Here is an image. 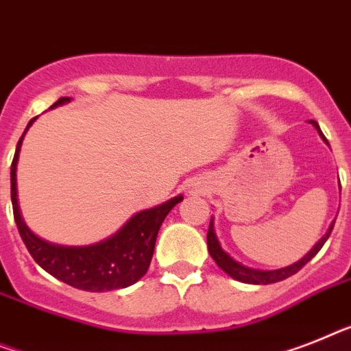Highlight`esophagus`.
<instances>
[{
  "mask_svg": "<svg viewBox=\"0 0 351 351\" xmlns=\"http://www.w3.org/2000/svg\"><path fill=\"white\" fill-rule=\"evenodd\" d=\"M195 192H201V190H197L195 186H190V188H188V193H195Z\"/></svg>",
  "mask_w": 351,
  "mask_h": 351,
  "instance_id": "1",
  "label": "esophagus"
}]
</instances>
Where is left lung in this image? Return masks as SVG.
I'll return each mask as SVG.
<instances>
[{
	"label": "left lung",
	"mask_w": 351,
	"mask_h": 351,
	"mask_svg": "<svg viewBox=\"0 0 351 351\" xmlns=\"http://www.w3.org/2000/svg\"><path fill=\"white\" fill-rule=\"evenodd\" d=\"M311 123L315 127V129H317V132L321 134V138L326 141V138L323 136V132H321L319 125H317V121L311 120ZM332 230H334V224L330 226V230L326 231L325 237H323V239H321L319 242H317V244H315L314 247H312L311 251H308V253H306L305 256L300 260V262L292 263V265H289V267L278 269V271H256V269L244 267V265H240L239 262H234L230 254L222 251L221 244H219V240H217L215 230H213V221L210 222V228H208V237H206L208 251H210L211 258L215 260L217 265H219V267H221L224 273L230 274L231 278H234V280H239V282H242V283H254V285H269V283L282 282V280H285V278L292 276V274H296L306 262H311L315 254L319 253V249L323 247V244H325L326 239L330 237Z\"/></svg>",
	"instance_id": "obj_1"
}]
</instances>
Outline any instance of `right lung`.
Wrapping results in <instances>:
<instances>
[{
  "label": "right lung",
  "mask_w": 351,
  "mask_h": 351,
  "mask_svg": "<svg viewBox=\"0 0 351 351\" xmlns=\"http://www.w3.org/2000/svg\"><path fill=\"white\" fill-rule=\"evenodd\" d=\"M68 100V97L59 98L51 107L66 104ZM34 120L36 118L28 121V127L32 125ZM28 127L25 129V132L28 130ZM23 136L19 138L12 167H10V197H12L14 219H16L17 230H19L28 253L32 254V258L36 260L46 273L59 278L60 282L68 283L75 289H82V291H117V289H123V287L138 282L149 269L152 254H154L158 231L163 224L165 217L169 215V211L178 202L182 201V195L173 197L152 210L141 211L132 217L117 234H112L111 239L104 240L100 244L88 245V247L51 245L45 240H40L26 228L21 211H19V204H17L16 169Z\"/></svg>",
  "instance_id": "1"
}]
</instances>
